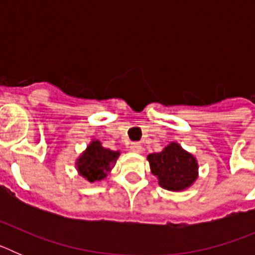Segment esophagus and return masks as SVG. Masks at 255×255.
I'll return each instance as SVG.
<instances>
[{
	"mask_svg": "<svg viewBox=\"0 0 255 255\" xmlns=\"http://www.w3.org/2000/svg\"><path fill=\"white\" fill-rule=\"evenodd\" d=\"M130 149H131L132 152L140 153L141 152V144L138 143V141H134V143L130 144Z\"/></svg>",
	"mask_w": 255,
	"mask_h": 255,
	"instance_id": "1",
	"label": "esophagus"
}]
</instances>
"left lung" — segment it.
I'll return each mask as SVG.
<instances>
[{
  "label": "left lung",
  "instance_id": "1",
  "mask_svg": "<svg viewBox=\"0 0 255 255\" xmlns=\"http://www.w3.org/2000/svg\"><path fill=\"white\" fill-rule=\"evenodd\" d=\"M148 161L152 173L158 177L159 185L167 190H184L198 176L195 158L177 143H171L162 152L149 154Z\"/></svg>",
  "mask_w": 255,
  "mask_h": 255
}]
</instances>
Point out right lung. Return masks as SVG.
<instances>
[{
    "instance_id": "add662e5",
    "label": "right lung",
    "mask_w": 255,
    "mask_h": 255,
    "mask_svg": "<svg viewBox=\"0 0 255 255\" xmlns=\"http://www.w3.org/2000/svg\"><path fill=\"white\" fill-rule=\"evenodd\" d=\"M119 154V152L103 148L98 140L92 141L78 159V171L91 182L105 179Z\"/></svg>"
}]
</instances>
